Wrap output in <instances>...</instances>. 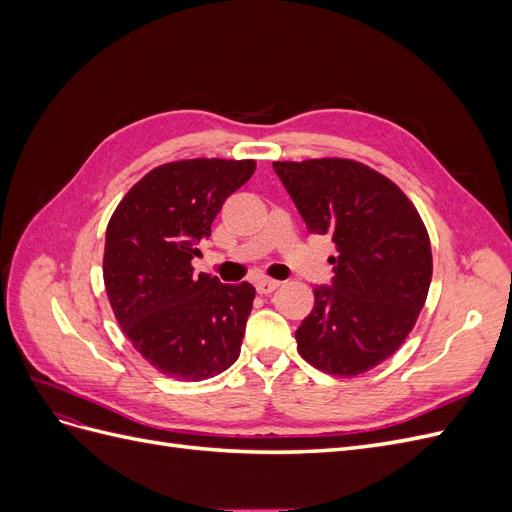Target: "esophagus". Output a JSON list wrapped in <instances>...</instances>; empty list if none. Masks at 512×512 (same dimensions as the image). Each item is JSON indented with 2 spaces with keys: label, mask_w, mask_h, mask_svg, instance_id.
Masks as SVG:
<instances>
[{
  "label": "esophagus",
  "mask_w": 512,
  "mask_h": 512,
  "mask_svg": "<svg viewBox=\"0 0 512 512\" xmlns=\"http://www.w3.org/2000/svg\"><path fill=\"white\" fill-rule=\"evenodd\" d=\"M254 286H256V290H258V294H271L277 286H280V282H277V280H269V277H258Z\"/></svg>",
  "instance_id": "1"
}]
</instances>
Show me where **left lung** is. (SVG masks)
Instances as JSON below:
<instances>
[{"mask_svg": "<svg viewBox=\"0 0 512 512\" xmlns=\"http://www.w3.org/2000/svg\"><path fill=\"white\" fill-rule=\"evenodd\" d=\"M307 230L329 235L331 286L294 333L316 369L352 378L406 342L431 284V243L412 200L378 170L346 158L273 162Z\"/></svg>", "mask_w": 512, "mask_h": 512, "instance_id": "1", "label": "left lung"}]
</instances>
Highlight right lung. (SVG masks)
Returning <instances> with one entry per match:
<instances>
[{
  "instance_id": "add662e5",
  "label": "right lung",
  "mask_w": 512,
  "mask_h": 512,
  "mask_svg": "<svg viewBox=\"0 0 512 512\" xmlns=\"http://www.w3.org/2000/svg\"><path fill=\"white\" fill-rule=\"evenodd\" d=\"M254 170V160L162 164L132 185L106 226L102 273L113 314L168 378L207 380L239 359L256 290L196 275L192 258L224 200Z\"/></svg>"
}]
</instances>
